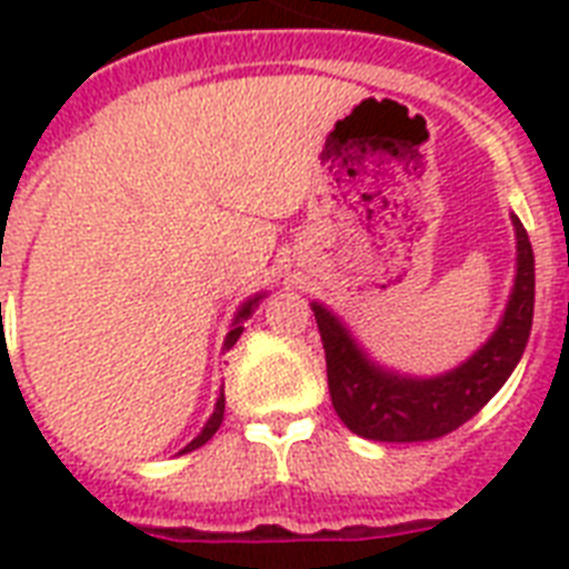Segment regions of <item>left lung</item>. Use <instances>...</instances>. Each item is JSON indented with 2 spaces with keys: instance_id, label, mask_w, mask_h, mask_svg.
<instances>
[{
  "instance_id": "left-lung-1",
  "label": "left lung",
  "mask_w": 569,
  "mask_h": 569,
  "mask_svg": "<svg viewBox=\"0 0 569 569\" xmlns=\"http://www.w3.org/2000/svg\"><path fill=\"white\" fill-rule=\"evenodd\" d=\"M517 232V274L493 337L476 355L433 378L392 372L375 363L337 312L312 301L319 325L333 410L348 431L378 442H425L469 422L502 389L520 363L535 316V253L526 227Z\"/></svg>"
}]
</instances>
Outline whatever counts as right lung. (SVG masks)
Wrapping results in <instances>:
<instances>
[{
    "instance_id": "add662e5",
    "label": "right lung",
    "mask_w": 569,
    "mask_h": 569,
    "mask_svg": "<svg viewBox=\"0 0 569 569\" xmlns=\"http://www.w3.org/2000/svg\"><path fill=\"white\" fill-rule=\"evenodd\" d=\"M262 298H266V292L253 295V298H248V301L241 303L239 312H236V319H232V325H230V333H227V339H223V351H230V348L236 346V342H239L241 330H244V321L250 319V312L257 310V303L262 301ZM221 422H223V392H221V396H218V401H214V410H212V416H209V419H206L203 431L197 433L194 440H191L189 446H186V449L180 451V455H186V451L200 449V446H203V442L212 440L214 431H218V428H221Z\"/></svg>"
}]
</instances>
